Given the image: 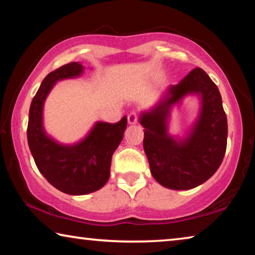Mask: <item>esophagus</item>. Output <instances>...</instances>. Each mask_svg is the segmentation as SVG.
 I'll return each mask as SVG.
<instances>
[{
  "label": "esophagus",
  "instance_id": "obj_1",
  "mask_svg": "<svg viewBox=\"0 0 255 255\" xmlns=\"http://www.w3.org/2000/svg\"><path fill=\"white\" fill-rule=\"evenodd\" d=\"M137 121H138V115H137V112L132 111L128 115V123L134 125L137 124Z\"/></svg>",
  "mask_w": 255,
  "mask_h": 255
}]
</instances>
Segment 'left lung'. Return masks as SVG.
<instances>
[{"label": "left lung", "mask_w": 255, "mask_h": 255, "mask_svg": "<svg viewBox=\"0 0 255 255\" xmlns=\"http://www.w3.org/2000/svg\"><path fill=\"white\" fill-rule=\"evenodd\" d=\"M202 94V111L192 135L184 142L169 137L165 120L171 104L187 92ZM169 98L153 112L143 113V146L151 173L157 183L171 189H191L213 176L227 147V117L220 92L207 72L195 68L169 88Z\"/></svg>", "instance_id": "8db88e82"}]
</instances>
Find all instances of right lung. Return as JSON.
<instances>
[{
	"label": "right lung",
	"instance_id": "right-lung-1",
	"mask_svg": "<svg viewBox=\"0 0 255 255\" xmlns=\"http://www.w3.org/2000/svg\"><path fill=\"white\" fill-rule=\"evenodd\" d=\"M83 66L70 62L50 72L31 101L27 139L35 163L45 179L70 195H84L102 188L110 177L112 155L123 140L127 117L116 124L98 123L86 138L74 145H63L44 131L43 104L59 79L82 74Z\"/></svg>",
	"mask_w": 255,
	"mask_h": 255
}]
</instances>
